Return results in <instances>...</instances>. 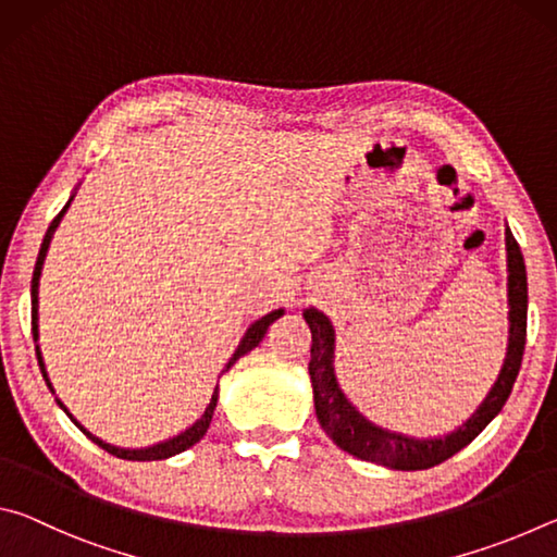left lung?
<instances>
[{
    "label": "left lung",
    "instance_id": "obj_1",
    "mask_svg": "<svg viewBox=\"0 0 557 557\" xmlns=\"http://www.w3.org/2000/svg\"><path fill=\"white\" fill-rule=\"evenodd\" d=\"M506 262H508V348L506 358L492 391L479 405L476 412L465 425L435 440H414L400 432L383 430L373 425L346 400L334 375V326L319 309H307L305 322L312 332V348H309V375L314 388V410L319 425L329 437L348 455L373 461L391 469L414 471L430 469L457 455L467 447L488 422H492L511 395L518 369L523 361L525 348V314H528V282L525 262L513 233L506 228Z\"/></svg>",
    "mask_w": 557,
    "mask_h": 557
}]
</instances>
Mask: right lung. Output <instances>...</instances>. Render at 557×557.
Wrapping results in <instances>:
<instances>
[{"mask_svg":"<svg viewBox=\"0 0 557 557\" xmlns=\"http://www.w3.org/2000/svg\"><path fill=\"white\" fill-rule=\"evenodd\" d=\"M71 201H73V196H71V199H69V203L63 206V211H61L59 215H55V219L51 221L49 231H46V235H44V243H41L39 258H36V268H34V277H32V334H34V342H36V338H39V277H41V268H44L46 252H49V245H51L53 233H55V228H59V223H61V219H63V213L69 211ZM282 314H285V309H275V312H270V314H265V317H262V319H258V322L252 324V326L248 329V332H245L243 342L238 344V348H235V354L231 356V361L225 363L223 373L228 371L231 366H233L235 361H238L240 356H245V354H248V351H252V348H256V346L262 342V336L268 334L270 324L275 322V319H280ZM36 358H39V366H41L44 381H46V385H49L51 393H53V385H51V381H49V375H46V366H44V358H41L39 346H36ZM55 403H59L61 408L65 410V405H63L59 398H55ZM215 403H219V385H215V391H213V395H211V403H209V408H206V412L201 414L199 420L194 422L191 428L184 430L182 435H176V437L166 440V442H159V445L145 447V449H122V447H112V445H108V442H102V440H98L96 435H90V432H88L86 428H83L81 422L75 420L69 410H65V414H69V418L75 422V428L83 430V435L90 437L92 442H96L98 447H102V449H106V451H110V455H115V457H120V459H132V461H154V459H166V457H174V455H178V451H184V449H188V447H194L196 442H199V440L206 435V430H209V425H211V418H213Z\"/></svg>","mask_w":557,"mask_h":557,"instance_id":"obj_1","label":"right lung"}]
</instances>
